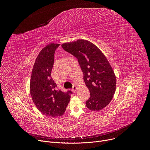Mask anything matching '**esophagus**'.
Wrapping results in <instances>:
<instances>
[{
    "label": "esophagus",
    "instance_id": "obj_1",
    "mask_svg": "<svg viewBox=\"0 0 150 150\" xmlns=\"http://www.w3.org/2000/svg\"><path fill=\"white\" fill-rule=\"evenodd\" d=\"M76 89H77V87H76V86L75 85H74L73 87H72V91H73V92H76Z\"/></svg>",
    "mask_w": 150,
    "mask_h": 150
}]
</instances>
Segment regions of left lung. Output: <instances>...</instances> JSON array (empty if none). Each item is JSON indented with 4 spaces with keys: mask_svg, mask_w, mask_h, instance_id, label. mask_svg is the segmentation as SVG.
Segmentation results:
<instances>
[{
    "mask_svg": "<svg viewBox=\"0 0 150 150\" xmlns=\"http://www.w3.org/2000/svg\"><path fill=\"white\" fill-rule=\"evenodd\" d=\"M61 46L79 62L84 81L90 92L86 106L94 111L105 108L115 93L116 78L103 53L96 45L84 39L66 42Z\"/></svg>",
    "mask_w": 150,
    "mask_h": 150,
    "instance_id": "1",
    "label": "left lung"
}]
</instances>
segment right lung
<instances>
[{
  "instance_id": "right-lung-1",
  "label": "right lung",
  "mask_w": 150,
  "mask_h": 150,
  "mask_svg": "<svg viewBox=\"0 0 150 150\" xmlns=\"http://www.w3.org/2000/svg\"><path fill=\"white\" fill-rule=\"evenodd\" d=\"M59 44L51 43L43 48L36 59L31 72L30 94L36 108L42 114L57 117L64 113L70 100L68 91L63 92L51 77L54 54Z\"/></svg>"
}]
</instances>
